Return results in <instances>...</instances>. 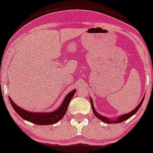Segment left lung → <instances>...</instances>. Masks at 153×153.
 Returning <instances> with one entry per match:
<instances>
[{
  "instance_id": "left-lung-1",
  "label": "left lung",
  "mask_w": 153,
  "mask_h": 153,
  "mask_svg": "<svg viewBox=\"0 0 153 153\" xmlns=\"http://www.w3.org/2000/svg\"><path fill=\"white\" fill-rule=\"evenodd\" d=\"M144 98H145V96L142 98L141 102H140L139 105H138L137 107H136L134 109L133 111H131V112L128 113V114H124V115H122V116H118V118L116 119H115V120H111V119L108 118H106L105 116H102V115H100L98 114V113L96 111L95 108H94V106H93V100H92L91 97H90V100H91V106H92V109H93V111L94 113V114L95 115V116L97 117V118H99L100 120H101L102 121H103V122L106 123H121V122H123V121L127 120V119L130 118L132 116H134L136 113L137 112V111L139 109V108L141 107L142 103H143V100H144Z\"/></svg>"
}]
</instances>
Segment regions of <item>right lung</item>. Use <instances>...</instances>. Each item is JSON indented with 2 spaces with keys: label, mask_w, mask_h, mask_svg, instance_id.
<instances>
[{
  "label": "right lung",
  "mask_w": 153,
  "mask_h": 153,
  "mask_svg": "<svg viewBox=\"0 0 153 153\" xmlns=\"http://www.w3.org/2000/svg\"><path fill=\"white\" fill-rule=\"evenodd\" d=\"M75 92H76V90H73L71 91L65 97L63 102H62L61 105L59 106V108L53 112L49 113H33L23 109L16 105L10 97L9 99L14 111L24 120L39 125H53L61 120L62 117L65 116L67 109H68L69 104H70L71 100L74 96Z\"/></svg>",
  "instance_id": "right-lung-1"
}]
</instances>
